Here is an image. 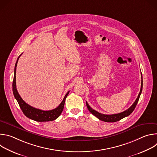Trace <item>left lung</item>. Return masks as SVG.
Here are the masks:
<instances>
[{"label":"left lung","instance_id":"8db88e82","mask_svg":"<svg viewBox=\"0 0 157 157\" xmlns=\"http://www.w3.org/2000/svg\"><path fill=\"white\" fill-rule=\"evenodd\" d=\"M141 75H142V73H141ZM142 87H143V79H142V76L141 88H140V93L138 95L137 98L136 99V101L133 102V104L128 109L122 112V113H119V114H112V115L103 114L99 113H98V111L93 109L90 106H89L88 103L86 102L87 107L88 110H89V112H90L91 114H93L94 116H96L97 118H98L101 121H104V122H115L119 121L121 119H123V118H124L127 116H128L133 111V110L135 109V108H136V105L138 103V101L139 100L140 94L142 93Z\"/></svg>","mask_w":157,"mask_h":157}]
</instances>
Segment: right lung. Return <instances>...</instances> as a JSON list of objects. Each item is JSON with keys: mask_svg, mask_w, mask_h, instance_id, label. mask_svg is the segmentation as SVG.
<instances>
[{"mask_svg": "<svg viewBox=\"0 0 157 157\" xmlns=\"http://www.w3.org/2000/svg\"><path fill=\"white\" fill-rule=\"evenodd\" d=\"M21 54L18 57L14 69V76L13 80L12 83V90L14 97L15 99L17 101L20 109H21L23 113L25 116L29 117L30 119L37 122H48V121H52L56 119L61 114L62 111L64 108V102L66 97L68 96L70 91L66 93L65 95L63 100L61 102V104L55 109L50 110H42L38 109H36L30 106V105L27 104L23 99H21L20 96L19 95L17 89L16 87V69H17V65L18 61V59Z\"/></svg>", "mask_w": 157, "mask_h": 157, "instance_id": "add662e5", "label": "right lung"}]
</instances>
